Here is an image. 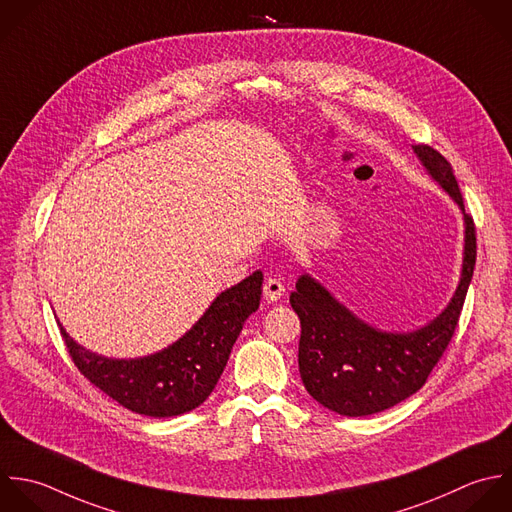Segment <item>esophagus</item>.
Listing matches in <instances>:
<instances>
[{"mask_svg":"<svg viewBox=\"0 0 512 512\" xmlns=\"http://www.w3.org/2000/svg\"><path fill=\"white\" fill-rule=\"evenodd\" d=\"M283 293H285V285H283L279 279L271 277V279H267V281L263 283V297H265L269 303L279 301V299L283 297Z\"/></svg>","mask_w":512,"mask_h":512,"instance_id":"esophagus-1","label":"esophagus"}]
</instances>
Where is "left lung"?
Instances as JSON below:
<instances>
[{"label": "left lung", "mask_w": 512, "mask_h": 512, "mask_svg": "<svg viewBox=\"0 0 512 512\" xmlns=\"http://www.w3.org/2000/svg\"><path fill=\"white\" fill-rule=\"evenodd\" d=\"M429 175L465 215V253L459 287L447 309L411 333L371 327L341 305L311 275H301L289 301L301 319L299 373L307 393L343 417H367L415 395L449 347L477 261V231L465 213L451 163L431 145H413Z\"/></svg>", "instance_id": "8db88e82"}]
</instances>
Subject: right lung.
Returning <instances> with one entry per match:
<instances>
[{"label":"right lung","instance_id":"right-lung-1","mask_svg":"<svg viewBox=\"0 0 512 512\" xmlns=\"http://www.w3.org/2000/svg\"><path fill=\"white\" fill-rule=\"evenodd\" d=\"M261 285L263 273L255 271L223 291L179 341L141 359L101 357L77 345L61 323L59 331L79 373L107 397L145 417H177L215 389L243 323L259 309Z\"/></svg>","mask_w":512,"mask_h":512}]
</instances>
